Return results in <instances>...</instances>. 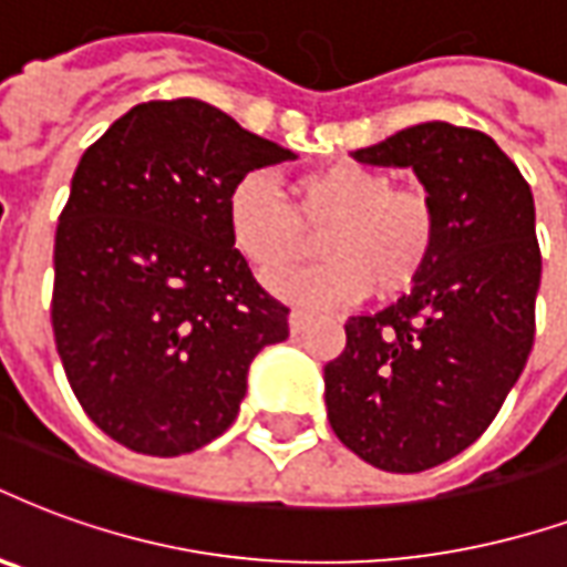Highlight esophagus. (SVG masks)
<instances>
[{"instance_id":"esophagus-1","label":"esophagus","mask_w":567,"mask_h":567,"mask_svg":"<svg viewBox=\"0 0 567 567\" xmlns=\"http://www.w3.org/2000/svg\"><path fill=\"white\" fill-rule=\"evenodd\" d=\"M306 321H309V316H306V312H300V309H295V312L288 316V327H291V333H300V330H306Z\"/></svg>"}]
</instances>
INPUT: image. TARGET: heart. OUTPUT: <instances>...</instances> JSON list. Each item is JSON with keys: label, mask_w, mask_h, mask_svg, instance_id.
<instances>
[{"label": "heart", "mask_w": 567, "mask_h": 567, "mask_svg": "<svg viewBox=\"0 0 567 567\" xmlns=\"http://www.w3.org/2000/svg\"><path fill=\"white\" fill-rule=\"evenodd\" d=\"M295 209L267 174L237 179L228 195L234 246L258 272H270L299 248L307 224L327 220L319 250L328 258L272 272L276 297L306 309L342 306L375 285L379 295H400L417 282L439 237V213L421 188H393L384 171L337 162L309 171L295 183Z\"/></svg>", "instance_id": "b5f03b06"}]
</instances>
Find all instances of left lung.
<instances>
[{
  "mask_svg": "<svg viewBox=\"0 0 567 567\" xmlns=\"http://www.w3.org/2000/svg\"><path fill=\"white\" fill-rule=\"evenodd\" d=\"M351 155L412 167L439 213L412 295L348 318L346 351L324 367L339 442L375 468L412 475L477 442L529 360L535 198L496 141L463 125H412Z\"/></svg>",
  "mask_w": 567,
  "mask_h": 567,
  "instance_id": "left-lung-1",
  "label": "left lung"
}]
</instances>
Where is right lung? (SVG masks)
<instances>
[{
  "label": "right lung",
  "instance_id": "1",
  "mask_svg": "<svg viewBox=\"0 0 567 567\" xmlns=\"http://www.w3.org/2000/svg\"><path fill=\"white\" fill-rule=\"evenodd\" d=\"M297 158L198 99L146 102L83 153L53 246V337L113 442L192 454L228 430L288 309L234 249L228 195Z\"/></svg>",
  "mask_w": 567,
  "mask_h": 567
}]
</instances>
